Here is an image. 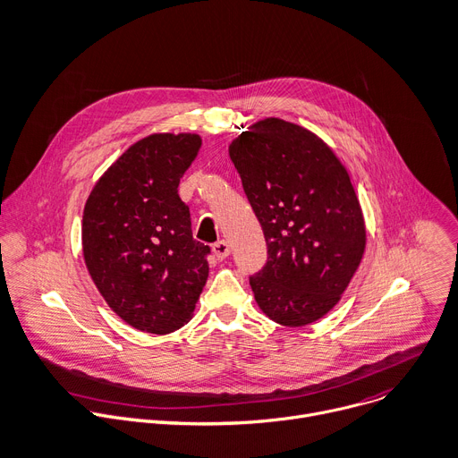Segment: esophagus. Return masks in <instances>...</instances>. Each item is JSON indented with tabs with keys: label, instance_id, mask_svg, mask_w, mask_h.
<instances>
[{
	"label": "esophagus",
	"instance_id": "esophagus-1",
	"mask_svg": "<svg viewBox=\"0 0 458 458\" xmlns=\"http://www.w3.org/2000/svg\"><path fill=\"white\" fill-rule=\"evenodd\" d=\"M213 252H215V256L218 259H225L231 254V247H229V243L225 240H220V242L213 243Z\"/></svg>",
	"mask_w": 458,
	"mask_h": 458
}]
</instances>
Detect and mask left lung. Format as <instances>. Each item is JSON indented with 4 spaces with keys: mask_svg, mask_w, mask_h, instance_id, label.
<instances>
[{
    "mask_svg": "<svg viewBox=\"0 0 458 458\" xmlns=\"http://www.w3.org/2000/svg\"><path fill=\"white\" fill-rule=\"evenodd\" d=\"M263 229L267 263L252 276L258 307L285 327L323 318L357 270L367 231L350 176L309 130L265 119L229 146Z\"/></svg>",
    "mask_w": 458,
    "mask_h": 458,
    "instance_id": "obj_1",
    "label": "left lung"
}]
</instances>
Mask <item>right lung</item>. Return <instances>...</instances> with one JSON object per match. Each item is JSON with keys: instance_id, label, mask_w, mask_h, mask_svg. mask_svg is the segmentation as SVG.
I'll return each mask as SVG.
<instances>
[{"instance_id": "1", "label": "right lung", "mask_w": 458, "mask_h": 458, "mask_svg": "<svg viewBox=\"0 0 458 458\" xmlns=\"http://www.w3.org/2000/svg\"><path fill=\"white\" fill-rule=\"evenodd\" d=\"M202 140L155 133L128 148L91 190L82 254L110 309L137 330L169 334L191 319L208 282L209 245L193 238L182 174Z\"/></svg>"}]
</instances>
